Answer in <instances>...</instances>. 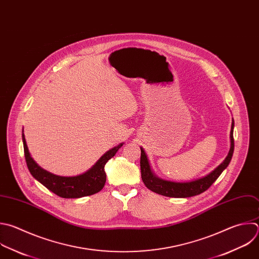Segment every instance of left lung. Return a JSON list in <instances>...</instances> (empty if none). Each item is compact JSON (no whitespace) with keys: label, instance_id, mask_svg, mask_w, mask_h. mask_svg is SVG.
I'll use <instances>...</instances> for the list:
<instances>
[{"label":"left lung","instance_id":"1","mask_svg":"<svg viewBox=\"0 0 259 259\" xmlns=\"http://www.w3.org/2000/svg\"><path fill=\"white\" fill-rule=\"evenodd\" d=\"M234 120H232V126H231V132H230V150L228 152V155L223 160L221 164H219L213 170H211L209 174H207L204 177H201L199 179L188 181V182H174L169 180H164L159 177H157L154 171L152 170L150 166L149 159L147 157V154L145 153L144 149L140 147L141 149V156H140V168H141V178L144 183V185L151 190L152 192H155L157 194L166 196V197H179V198H187L191 196L198 195L205 190H207L213 182L220 177V175L223 173V170L229 165L233 152H234Z\"/></svg>","mask_w":259,"mask_h":259}]
</instances>
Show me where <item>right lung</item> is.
<instances>
[{"instance_id": "right-lung-1", "label": "right lung", "mask_w": 259, "mask_h": 259, "mask_svg": "<svg viewBox=\"0 0 259 259\" xmlns=\"http://www.w3.org/2000/svg\"><path fill=\"white\" fill-rule=\"evenodd\" d=\"M22 141L25 160L32 177L41 183L45 187H47L50 191L63 198H80L100 192L104 188L107 179L105 171V165L107 161L115 156L119 148H121L124 144L120 143L108 150L85 173L72 177H64L50 173V171L46 170L35 162L28 150L23 131Z\"/></svg>"}]
</instances>
